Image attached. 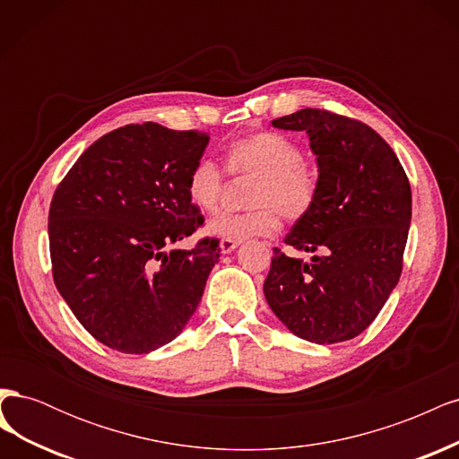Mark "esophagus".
Wrapping results in <instances>:
<instances>
[{
	"mask_svg": "<svg viewBox=\"0 0 459 459\" xmlns=\"http://www.w3.org/2000/svg\"><path fill=\"white\" fill-rule=\"evenodd\" d=\"M238 247H239V241H231V239H221L220 241V248H221V253H224V255L233 253Z\"/></svg>",
	"mask_w": 459,
	"mask_h": 459,
	"instance_id": "obj_1",
	"label": "esophagus"
}]
</instances>
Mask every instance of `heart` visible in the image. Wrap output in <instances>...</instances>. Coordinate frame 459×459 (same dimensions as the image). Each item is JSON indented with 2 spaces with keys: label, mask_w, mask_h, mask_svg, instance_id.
Returning a JSON list of instances; mask_svg holds the SVG:
<instances>
[{
  "label": "heart",
  "mask_w": 459,
  "mask_h": 459,
  "mask_svg": "<svg viewBox=\"0 0 459 459\" xmlns=\"http://www.w3.org/2000/svg\"><path fill=\"white\" fill-rule=\"evenodd\" d=\"M228 170L255 176L251 212L224 214L208 221L206 231L221 239L243 241L266 238L280 228V212L287 220L307 216L317 197V176L304 162L300 145L280 132H258L233 142L226 151ZM224 174L211 159H201L187 176V197L201 212H214Z\"/></svg>",
  "instance_id": "1"
}]
</instances>
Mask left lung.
Here are the masks:
<instances>
[{"mask_svg": "<svg viewBox=\"0 0 459 459\" xmlns=\"http://www.w3.org/2000/svg\"><path fill=\"white\" fill-rule=\"evenodd\" d=\"M304 132L317 162V197L285 243L310 262L273 248L264 281L272 312L297 337L333 344L368 329L402 273L411 189L394 151L368 124L324 108L272 120Z\"/></svg>", "mask_w": 459, "mask_h": 459, "instance_id": "obj_1", "label": "left lung"}]
</instances>
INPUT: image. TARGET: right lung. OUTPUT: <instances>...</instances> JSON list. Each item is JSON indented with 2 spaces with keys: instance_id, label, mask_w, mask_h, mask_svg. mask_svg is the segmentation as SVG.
<instances>
[{
  "instance_id": "add662e5",
  "label": "right lung",
  "mask_w": 459,
  "mask_h": 459,
  "mask_svg": "<svg viewBox=\"0 0 459 459\" xmlns=\"http://www.w3.org/2000/svg\"><path fill=\"white\" fill-rule=\"evenodd\" d=\"M206 134L157 122L100 137L65 176L49 206L53 281L84 329L108 349L149 354L195 314L220 258L214 239L169 247L203 224L187 176Z\"/></svg>"
}]
</instances>
